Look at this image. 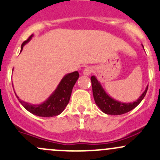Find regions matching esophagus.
<instances>
[{
  "instance_id": "esophagus-1",
  "label": "esophagus",
  "mask_w": 160,
  "mask_h": 160,
  "mask_svg": "<svg viewBox=\"0 0 160 160\" xmlns=\"http://www.w3.org/2000/svg\"><path fill=\"white\" fill-rule=\"evenodd\" d=\"M92 72H93V68L91 67H88L86 68H84L83 73L86 76H89Z\"/></svg>"
}]
</instances>
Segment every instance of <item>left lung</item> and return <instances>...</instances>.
Returning <instances> with one entry per match:
<instances>
[{"label": "left lung", "instance_id": "obj_1", "mask_svg": "<svg viewBox=\"0 0 160 160\" xmlns=\"http://www.w3.org/2000/svg\"><path fill=\"white\" fill-rule=\"evenodd\" d=\"M144 48V47H143ZM92 83V90H93V98L97 105L100 108L101 111L107 114H113V115H119L123 114L128 111H132L135 107L139 104L146 96L147 92L148 87L146 88L142 94L138 98L136 101L132 103H123L118 101L111 98L102 88L100 82L97 80L94 76L90 77Z\"/></svg>", "mask_w": 160, "mask_h": 160}]
</instances>
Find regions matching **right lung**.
<instances>
[{"instance_id": "1", "label": "right lung", "mask_w": 160, "mask_h": 160, "mask_svg": "<svg viewBox=\"0 0 160 160\" xmlns=\"http://www.w3.org/2000/svg\"><path fill=\"white\" fill-rule=\"evenodd\" d=\"M32 36L33 35H31L26 41L22 43L21 51L23 49V46L30 41ZM78 78L79 72L77 71L64 76L55 91L50 95L49 98L46 101H44L41 104H37V105L31 104L29 103L25 102L19 99L16 93L15 95L22 106L32 114L40 116V117H53V116L59 115V114H61L67 107L70 101L72 88Z\"/></svg>"}]
</instances>
